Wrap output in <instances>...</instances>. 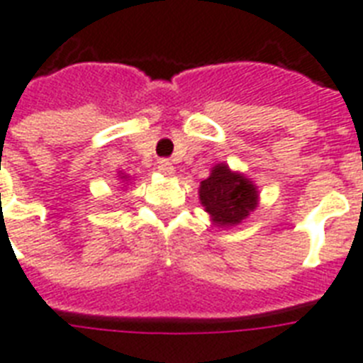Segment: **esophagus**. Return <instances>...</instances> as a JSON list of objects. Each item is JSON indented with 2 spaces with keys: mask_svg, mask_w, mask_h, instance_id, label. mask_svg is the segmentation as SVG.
I'll return each mask as SVG.
<instances>
[{
  "mask_svg": "<svg viewBox=\"0 0 363 363\" xmlns=\"http://www.w3.org/2000/svg\"><path fill=\"white\" fill-rule=\"evenodd\" d=\"M158 171L162 175H173V164H171L169 160H160L158 162Z\"/></svg>",
  "mask_w": 363,
  "mask_h": 363,
  "instance_id": "obj_1",
  "label": "esophagus"
}]
</instances>
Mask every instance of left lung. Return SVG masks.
Wrapping results in <instances>:
<instances>
[{
	"label": "left lung",
	"mask_w": 363,
	"mask_h": 363,
	"mask_svg": "<svg viewBox=\"0 0 363 363\" xmlns=\"http://www.w3.org/2000/svg\"><path fill=\"white\" fill-rule=\"evenodd\" d=\"M199 199L215 224L235 226L258 205V192L252 182L218 164L199 186Z\"/></svg>",
	"instance_id": "left-lung-1"
}]
</instances>
